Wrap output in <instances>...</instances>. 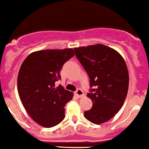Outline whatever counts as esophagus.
Listing matches in <instances>:
<instances>
[{"label": "esophagus", "instance_id": "1", "mask_svg": "<svg viewBox=\"0 0 149 149\" xmlns=\"http://www.w3.org/2000/svg\"><path fill=\"white\" fill-rule=\"evenodd\" d=\"M74 93H75L76 96H77V98H81V97H83V96L84 95V92H83L81 89H77Z\"/></svg>", "mask_w": 149, "mask_h": 149}]
</instances>
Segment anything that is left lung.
Wrapping results in <instances>:
<instances>
[{"mask_svg": "<svg viewBox=\"0 0 149 149\" xmlns=\"http://www.w3.org/2000/svg\"><path fill=\"white\" fill-rule=\"evenodd\" d=\"M75 55L89 75L87 94L93 107L84 116L94 124L111 119L122 108L127 94L129 75L120 54L101 44L74 48Z\"/></svg>", "mask_w": 149, "mask_h": 149, "instance_id": "left-lung-1", "label": "left lung"}]
</instances>
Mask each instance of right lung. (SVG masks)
<instances>
[{"instance_id":"add662e5","label":"right lung","mask_w":149,"mask_h":149,"mask_svg":"<svg viewBox=\"0 0 149 149\" xmlns=\"http://www.w3.org/2000/svg\"><path fill=\"white\" fill-rule=\"evenodd\" d=\"M73 56L72 48L33 52L24 60L18 72V91L31 119L45 127L56 126L65 118L67 102L73 93L55 83L65 62Z\"/></svg>"}]
</instances>
